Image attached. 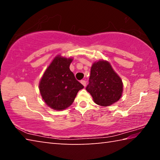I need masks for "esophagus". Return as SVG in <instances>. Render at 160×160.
<instances>
[{
  "mask_svg": "<svg viewBox=\"0 0 160 160\" xmlns=\"http://www.w3.org/2000/svg\"><path fill=\"white\" fill-rule=\"evenodd\" d=\"M80 82L82 84V85H83L84 87L86 86V81H85V80H81Z\"/></svg>",
  "mask_w": 160,
  "mask_h": 160,
  "instance_id": "1",
  "label": "esophagus"
}]
</instances>
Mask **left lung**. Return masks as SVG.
<instances>
[{
	"mask_svg": "<svg viewBox=\"0 0 160 160\" xmlns=\"http://www.w3.org/2000/svg\"><path fill=\"white\" fill-rule=\"evenodd\" d=\"M123 88L122 80L109 62L100 60L92 64L86 90L97 104L108 107L118 102L122 96Z\"/></svg>",
	"mask_w": 160,
	"mask_h": 160,
	"instance_id": "left-lung-1",
	"label": "left lung"
}]
</instances>
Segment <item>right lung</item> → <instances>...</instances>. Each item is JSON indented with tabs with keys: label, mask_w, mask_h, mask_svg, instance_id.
I'll return each instance as SVG.
<instances>
[{
	"label": "right lung",
	"mask_w": 160,
	"mask_h": 160,
	"mask_svg": "<svg viewBox=\"0 0 160 160\" xmlns=\"http://www.w3.org/2000/svg\"><path fill=\"white\" fill-rule=\"evenodd\" d=\"M72 58L57 55L51 61L39 84L44 102L54 110H63L74 102L78 91L84 88L70 70Z\"/></svg>",
	"instance_id": "1"
}]
</instances>
